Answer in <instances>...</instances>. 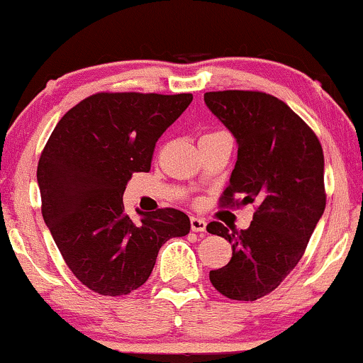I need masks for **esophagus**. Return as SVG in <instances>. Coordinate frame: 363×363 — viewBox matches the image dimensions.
<instances>
[{
    "instance_id": "1",
    "label": "esophagus",
    "mask_w": 363,
    "mask_h": 363,
    "mask_svg": "<svg viewBox=\"0 0 363 363\" xmlns=\"http://www.w3.org/2000/svg\"><path fill=\"white\" fill-rule=\"evenodd\" d=\"M206 220L201 216H192L190 218V228L194 230V232H206Z\"/></svg>"
}]
</instances>
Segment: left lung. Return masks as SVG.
Returning a JSON list of instances; mask_svg holds the SVG:
<instances>
[{
    "instance_id": "1",
    "label": "left lung",
    "mask_w": 363,
    "mask_h": 363,
    "mask_svg": "<svg viewBox=\"0 0 363 363\" xmlns=\"http://www.w3.org/2000/svg\"><path fill=\"white\" fill-rule=\"evenodd\" d=\"M204 102L239 145L221 206L256 204L247 230L208 225L232 244V259L209 272V280L230 299L256 301L294 270L322 218V145L289 105L268 93L209 91Z\"/></svg>"
}]
</instances>
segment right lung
Wrapping results in <instances>:
<instances>
[{"mask_svg": "<svg viewBox=\"0 0 363 363\" xmlns=\"http://www.w3.org/2000/svg\"><path fill=\"white\" fill-rule=\"evenodd\" d=\"M194 96L96 93L64 116L38 162L41 213L58 251L83 286L123 296L147 282L161 245L190 232L173 208L124 213L133 173L150 171L155 142Z\"/></svg>", "mask_w": 363, "mask_h": 363, "instance_id": "obj_1", "label": "right lung"}]
</instances>
